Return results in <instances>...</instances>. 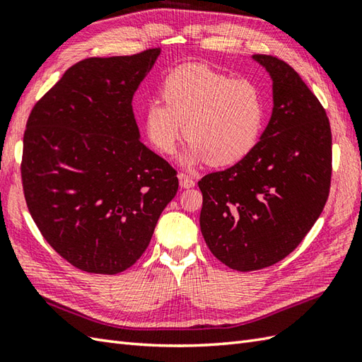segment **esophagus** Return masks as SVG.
I'll return each instance as SVG.
<instances>
[{
    "mask_svg": "<svg viewBox=\"0 0 362 362\" xmlns=\"http://www.w3.org/2000/svg\"><path fill=\"white\" fill-rule=\"evenodd\" d=\"M179 183L182 188H193L196 185V182L187 174H179Z\"/></svg>",
    "mask_w": 362,
    "mask_h": 362,
    "instance_id": "34e87169",
    "label": "esophagus"
}]
</instances>
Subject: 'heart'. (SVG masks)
Here are the masks:
<instances>
[{
  "label": "heart",
  "mask_w": 362,
  "mask_h": 362,
  "mask_svg": "<svg viewBox=\"0 0 362 362\" xmlns=\"http://www.w3.org/2000/svg\"><path fill=\"white\" fill-rule=\"evenodd\" d=\"M160 93L163 103L153 99L144 105L146 135L153 148L173 153L185 134L191 141L182 156L185 166L235 165L258 144L267 107L255 82L187 64L166 76Z\"/></svg>",
  "instance_id": "obj_1"
}]
</instances>
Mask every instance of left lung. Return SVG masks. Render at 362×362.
I'll return each instance as SVG.
<instances>
[{
	"label": "left lung",
	"mask_w": 362,
	"mask_h": 362,
	"mask_svg": "<svg viewBox=\"0 0 362 362\" xmlns=\"http://www.w3.org/2000/svg\"><path fill=\"white\" fill-rule=\"evenodd\" d=\"M272 79L269 124L247 157L199 180L201 232L221 263L240 272L279 263L303 241L327 204L332 129L294 68L255 54Z\"/></svg>",
	"instance_id": "8db88e82"
}]
</instances>
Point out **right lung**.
Returning <instances> with one entry per match:
<instances>
[{
    "label": "right lung",
    "mask_w": 362,
    "mask_h": 362,
    "mask_svg": "<svg viewBox=\"0 0 362 362\" xmlns=\"http://www.w3.org/2000/svg\"><path fill=\"white\" fill-rule=\"evenodd\" d=\"M160 51L81 60L28 118V210L51 247L81 271L113 275L132 266L179 189L175 169L140 141L132 110Z\"/></svg>",
    "instance_id": "add662e5"
}]
</instances>
